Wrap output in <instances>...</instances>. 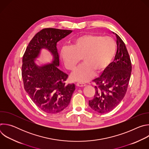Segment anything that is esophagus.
<instances>
[{
    "label": "esophagus",
    "mask_w": 149,
    "mask_h": 149,
    "mask_svg": "<svg viewBox=\"0 0 149 149\" xmlns=\"http://www.w3.org/2000/svg\"><path fill=\"white\" fill-rule=\"evenodd\" d=\"M76 85H77V87H84V86H86V84H84L83 82H77Z\"/></svg>",
    "instance_id": "esophagus-1"
}]
</instances>
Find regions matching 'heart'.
Here are the masks:
<instances>
[{
  "label": "heart",
  "instance_id": "obj_1",
  "mask_svg": "<svg viewBox=\"0 0 149 149\" xmlns=\"http://www.w3.org/2000/svg\"><path fill=\"white\" fill-rule=\"evenodd\" d=\"M117 50L115 40L110 36L88 33L77 37L71 48L64 47L61 58L67 69L73 71L81 61L84 63L72 74L74 81H88L95 71L101 72L110 64Z\"/></svg>",
  "mask_w": 149,
  "mask_h": 149
}]
</instances>
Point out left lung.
Returning <instances> with one entry per match:
<instances>
[{
    "instance_id": "1",
    "label": "left lung",
    "mask_w": 149,
    "mask_h": 149,
    "mask_svg": "<svg viewBox=\"0 0 149 149\" xmlns=\"http://www.w3.org/2000/svg\"><path fill=\"white\" fill-rule=\"evenodd\" d=\"M117 50L113 62L101 75L93 80L95 94L89 105L97 113H109L116 108L125 96L132 72V62L124 42L116 33Z\"/></svg>"
}]
</instances>
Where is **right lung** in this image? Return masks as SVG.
I'll list each match as a JSON object with an SVG mask.
<instances>
[{"label":"right lung","instance_id":"1","mask_svg":"<svg viewBox=\"0 0 149 149\" xmlns=\"http://www.w3.org/2000/svg\"><path fill=\"white\" fill-rule=\"evenodd\" d=\"M72 32L71 30L45 28L38 32L29 43L22 58V77L24 88L41 110L55 114L64 110L70 102L75 85L66 84L68 75L59 70L57 42ZM42 48L53 55V61L42 67L34 61Z\"/></svg>","mask_w":149,"mask_h":149}]
</instances>
